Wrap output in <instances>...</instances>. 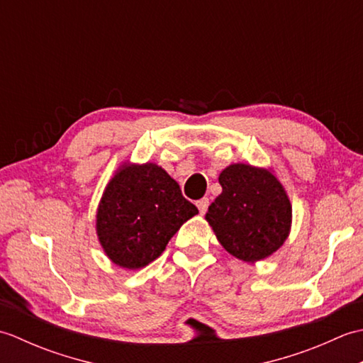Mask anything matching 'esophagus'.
<instances>
[{
	"mask_svg": "<svg viewBox=\"0 0 363 363\" xmlns=\"http://www.w3.org/2000/svg\"><path fill=\"white\" fill-rule=\"evenodd\" d=\"M196 206H198L199 213L204 215L207 212V207H209V199H207V198L199 199V201H196Z\"/></svg>",
	"mask_w": 363,
	"mask_h": 363,
	"instance_id": "34e87169",
	"label": "esophagus"
}]
</instances>
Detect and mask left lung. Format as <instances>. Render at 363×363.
<instances>
[{"instance_id":"1","label":"left lung","mask_w":363,"mask_h":363,"mask_svg":"<svg viewBox=\"0 0 363 363\" xmlns=\"http://www.w3.org/2000/svg\"><path fill=\"white\" fill-rule=\"evenodd\" d=\"M221 194L206 213L229 254L243 262L272 256L287 240L291 204L282 184L267 168L233 164L220 173Z\"/></svg>"}]
</instances>
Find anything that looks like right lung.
Returning a JSON list of instances; mask_svg holds the SVG:
<instances>
[{
    "label": "right lung",
    "instance_id": "obj_1",
    "mask_svg": "<svg viewBox=\"0 0 363 363\" xmlns=\"http://www.w3.org/2000/svg\"><path fill=\"white\" fill-rule=\"evenodd\" d=\"M195 204L156 164H123L106 186L96 211V234L106 256L128 269L143 268L164 252Z\"/></svg>",
    "mask_w": 363,
    "mask_h": 363
}]
</instances>
